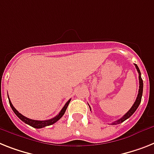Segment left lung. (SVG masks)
Returning <instances> with one entry per match:
<instances>
[{"label":"left lung","instance_id":"8db88e82","mask_svg":"<svg viewBox=\"0 0 154 154\" xmlns=\"http://www.w3.org/2000/svg\"><path fill=\"white\" fill-rule=\"evenodd\" d=\"M134 65H135V68H136L137 71H138V79H139V89H138V96H137V98H136V100H135V101H134V105H132V107L130 109V110H129V111H128V112H127V113H126L124 116H123V117L120 118V120H116V121L113 122V123L112 124V125H115V124H121V123H123L124 120H126L127 119H128V118L130 117V116H131L133 115V113H134V112L136 111V109H138V105H140L141 100H142V96H143V79H142V77H141L140 70H139L138 67L137 66V64H134ZM89 107H90V110H91V106H90V105H89Z\"/></svg>","mask_w":154,"mask_h":154}]
</instances>
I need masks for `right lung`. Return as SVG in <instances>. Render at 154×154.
Wrapping results in <instances>:
<instances>
[{
	"instance_id": "right-lung-1",
	"label": "right lung",
	"mask_w": 154,
	"mask_h": 154,
	"mask_svg": "<svg viewBox=\"0 0 154 154\" xmlns=\"http://www.w3.org/2000/svg\"><path fill=\"white\" fill-rule=\"evenodd\" d=\"M70 101H71V100H68V101H67V103L64 105V106H63V109L60 110V112L58 115L56 116L55 117H53V119H50V120H31V119H29V118L26 117V116H23L21 113H20V112H18L15 108H14V106L12 105V104H11V101H10V99H9V104L11 109H12L14 112H15V114H16L18 117L20 118V120H22L23 122H24L25 124H28V125L31 126V127H33V128H42L46 127V126L52 125V124H55L57 121H58V120H59L62 116H63L64 112H65L66 109H67L68 105H69Z\"/></svg>"
}]
</instances>
